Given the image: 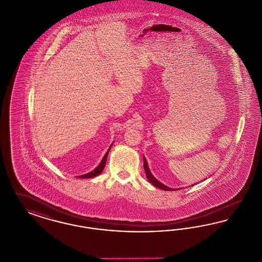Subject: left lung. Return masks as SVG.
<instances>
[{"mask_svg": "<svg viewBox=\"0 0 262 262\" xmlns=\"http://www.w3.org/2000/svg\"><path fill=\"white\" fill-rule=\"evenodd\" d=\"M143 161H144V162H143V167H144V171H145V174H146V178H147V180L149 181L150 183H151L153 186H155V187H158V188L164 189V190H176L174 188H170V187H166L165 185H163L162 183H160L156 178L153 177V174H151V172L149 171L148 165H147L146 159L144 158V156H143Z\"/></svg>", "mask_w": 262, "mask_h": 262, "instance_id": "obj_1", "label": "left lung"}]
</instances>
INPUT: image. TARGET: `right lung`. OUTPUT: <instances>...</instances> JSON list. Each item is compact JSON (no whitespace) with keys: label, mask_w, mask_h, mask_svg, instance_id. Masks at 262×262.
Masks as SVG:
<instances>
[{"label":"right lung","mask_w":262,"mask_h":262,"mask_svg":"<svg viewBox=\"0 0 262 262\" xmlns=\"http://www.w3.org/2000/svg\"><path fill=\"white\" fill-rule=\"evenodd\" d=\"M111 146H112V145H111ZM111 146H110V148H111ZM110 148H109L108 151L106 152L105 156L103 157L102 161H101V163H100L99 165H98V167H97L96 169H94L92 172H90V173H88V174L79 176V178H82V179H90V178H93V177H96V176H98V174H101V172H102V171L104 170V168H105L106 160H107V156H108V153H109V151H110Z\"/></svg>","instance_id":"right-lung-1"}]
</instances>
